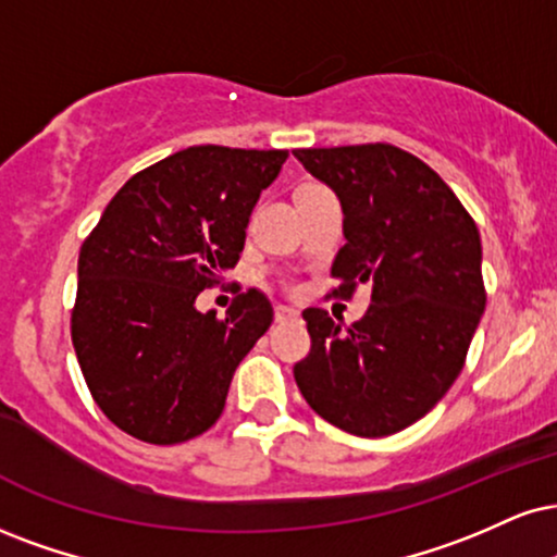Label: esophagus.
<instances>
[{
	"mask_svg": "<svg viewBox=\"0 0 557 557\" xmlns=\"http://www.w3.org/2000/svg\"><path fill=\"white\" fill-rule=\"evenodd\" d=\"M276 322H292V320H297L299 318V312L297 310H292V307H284V305H278L276 307Z\"/></svg>",
	"mask_w": 557,
	"mask_h": 557,
	"instance_id": "34e87169",
	"label": "esophagus"
}]
</instances>
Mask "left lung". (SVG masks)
I'll return each mask as SVG.
<instances>
[{
  "mask_svg": "<svg viewBox=\"0 0 557 557\" xmlns=\"http://www.w3.org/2000/svg\"><path fill=\"white\" fill-rule=\"evenodd\" d=\"M338 196L333 260L341 297L372 286L354 325L305 310L312 351L294 367L314 413L356 436H389L429 413L462 372L485 312L483 247L472 216L429 164L393 144L294 149Z\"/></svg>",
  "mask_w": 557,
  "mask_h": 557,
  "instance_id": "1",
  "label": "left lung"
}]
</instances>
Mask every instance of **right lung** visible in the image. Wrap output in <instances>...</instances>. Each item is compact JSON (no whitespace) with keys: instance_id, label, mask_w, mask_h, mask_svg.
Wrapping results in <instances>:
<instances>
[{"instance_id":"add662e5","label":"right lung","mask_w":557,"mask_h":557,"mask_svg":"<svg viewBox=\"0 0 557 557\" xmlns=\"http://www.w3.org/2000/svg\"><path fill=\"white\" fill-rule=\"evenodd\" d=\"M286 157L183 149L123 185L82 245L72 343L95 403L126 434L181 444L222 416L273 307L250 289L219 320L196 297L237 265L252 209Z\"/></svg>"}]
</instances>
